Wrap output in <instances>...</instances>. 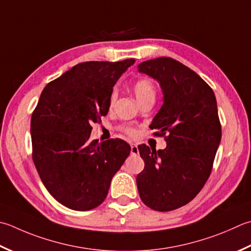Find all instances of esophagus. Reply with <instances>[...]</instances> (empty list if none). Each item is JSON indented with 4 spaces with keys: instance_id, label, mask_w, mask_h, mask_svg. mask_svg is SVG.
<instances>
[{
    "instance_id": "34e87169",
    "label": "esophagus",
    "mask_w": 251,
    "mask_h": 251,
    "mask_svg": "<svg viewBox=\"0 0 251 251\" xmlns=\"http://www.w3.org/2000/svg\"><path fill=\"white\" fill-rule=\"evenodd\" d=\"M130 153L132 155H136L139 153V150H138V147H137V145H134V144L130 145Z\"/></svg>"
}]
</instances>
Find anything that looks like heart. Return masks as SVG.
Listing matches in <instances>:
<instances>
[{"instance_id": "heart-1", "label": "heart", "mask_w": 251, "mask_h": 251, "mask_svg": "<svg viewBox=\"0 0 251 251\" xmlns=\"http://www.w3.org/2000/svg\"><path fill=\"white\" fill-rule=\"evenodd\" d=\"M132 90L135 92L137 100H138L140 103L146 100L155 99L156 88L153 80L150 79L148 77H142V78H139L138 80H136L134 82V85H132ZM115 99H116V93L112 92V95L110 97V102L113 103L115 101ZM122 130L129 136H136L137 134V130L130 126L123 127Z\"/></svg>"}]
</instances>
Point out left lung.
<instances>
[{"instance_id": "1", "label": "left lung", "mask_w": 251, "mask_h": 251, "mask_svg": "<svg viewBox=\"0 0 251 251\" xmlns=\"http://www.w3.org/2000/svg\"><path fill=\"white\" fill-rule=\"evenodd\" d=\"M138 70L163 90L164 103L150 127L164 137L166 148L138 146L145 169L137 187L147 207L165 212L187 204L209 178L222 136L217 99L197 73L172 57L145 61Z\"/></svg>"}]
</instances>
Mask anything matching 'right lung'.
<instances>
[{
  "label": "right lung",
  "instance_id": "1",
  "mask_svg": "<svg viewBox=\"0 0 251 251\" xmlns=\"http://www.w3.org/2000/svg\"><path fill=\"white\" fill-rule=\"evenodd\" d=\"M135 63L90 61L77 64L44 87L32 112V160L43 185L72 210L97 208L113 176L130 153L122 139L90 142L92 123L109 112L117 79Z\"/></svg>",
  "mask_w": 251,
  "mask_h": 251
}]
</instances>
